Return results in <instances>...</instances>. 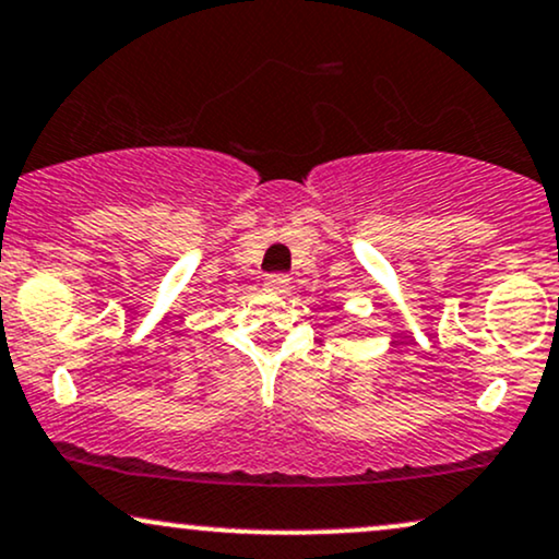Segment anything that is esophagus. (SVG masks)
Returning a JSON list of instances; mask_svg holds the SVG:
<instances>
[{
  "mask_svg": "<svg viewBox=\"0 0 559 559\" xmlns=\"http://www.w3.org/2000/svg\"><path fill=\"white\" fill-rule=\"evenodd\" d=\"M265 286L273 288V292H284V288L288 286V275H284V273L265 275Z\"/></svg>",
  "mask_w": 559,
  "mask_h": 559,
  "instance_id": "obj_1",
  "label": "esophagus"
}]
</instances>
